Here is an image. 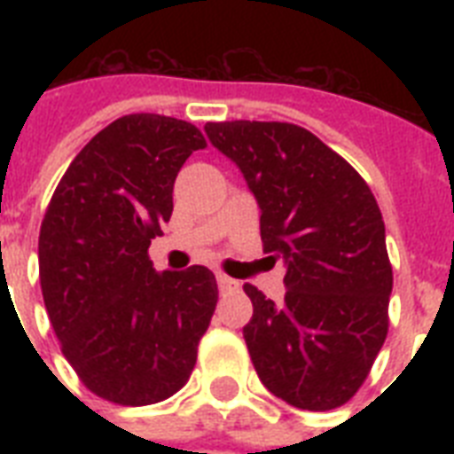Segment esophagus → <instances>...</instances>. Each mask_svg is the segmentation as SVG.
<instances>
[{
	"label": "esophagus",
	"instance_id": "esophagus-1",
	"mask_svg": "<svg viewBox=\"0 0 454 454\" xmlns=\"http://www.w3.org/2000/svg\"><path fill=\"white\" fill-rule=\"evenodd\" d=\"M216 283H219V287L221 290H238V280H233V278H228V276H223V273H219V276H216Z\"/></svg>",
	"mask_w": 454,
	"mask_h": 454
}]
</instances>
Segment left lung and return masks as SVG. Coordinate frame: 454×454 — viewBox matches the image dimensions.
<instances>
[{
    "label": "left lung",
    "mask_w": 454,
    "mask_h": 454,
    "mask_svg": "<svg viewBox=\"0 0 454 454\" xmlns=\"http://www.w3.org/2000/svg\"><path fill=\"white\" fill-rule=\"evenodd\" d=\"M262 207V242L287 263L285 299L245 285V341L270 394L325 412L356 395L388 332L394 269L380 205L344 157L290 122H207Z\"/></svg>",
    "instance_id": "obj_1"
}]
</instances>
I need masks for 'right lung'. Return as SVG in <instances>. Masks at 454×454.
Wrapping results in <instances>:
<instances>
[{"label":"right lung","instance_id":"1","mask_svg":"<svg viewBox=\"0 0 454 454\" xmlns=\"http://www.w3.org/2000/svg\"><path fill=\"white\" fill-rule=\"evenodd\" d=\"M207 148L176 117L137 113L89 141L39 228V283L60 351L103 401L153 405L191 377L219 287L205 266L153 269L178 169Z\"/></svg>","mask_w":454,"mask_h":454}]
</instances>
